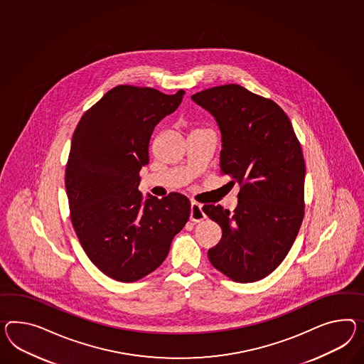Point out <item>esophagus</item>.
<instances>
[{
    "mask_svg": "<svg viewBox=\"0 0 364 364\" xmlns=\"http://www.w3.org/2000/svg\"><path fill=\"white\" fill-rule=\"evenodd\" d=\"M190 219L193 222H202L203 219H205V214L202 210V205L196 203V202H191V208H190Z\"/></svg>",
    "mask_w": 364,
    "mask_h": 364,
    "instance_id": "esophagus-1",
    "label": "esophagus"
}]
</instances>
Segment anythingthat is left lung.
Returning a JSON list of instances; mask_svg holds the SVG:
<instances>
[{
  "label": "left lung",
  "mask_w": 364,
  "mask_h": 364,
  "mask_svg": "<svg viewBox=\"0 0 364 364\" xmlns=\"http://www.w3.org/2000/svg\"><path fill=\"white\" fill-rule=\"evenodd\" d=\"M191 99L214 116L222 133L220 170L240 185L233 214L203 205L223 231L208 260L236 282L261 280L285 259L304 219L301 145L280 107L242 85L214 87Z\"/></svg>",
  "instance_id": "left-lung-1"
}]
</instances>
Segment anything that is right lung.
I'll return each instance as SVG.
<instances>
[{"label": "right lung", "mask_w": 364, "mask_h": 364, "mask_svg": "<svg viewBox=\"0 0 364 364\" xmlns=\"http://www.w3.org/2000/svg\"><path fill=\"white\" fill-rule=\"evenodd\" d=\"M183 95L117 85L75 129L65 181L71 222L90 260L113 280L133 282L157 269L188 220L186 196L139 191L151 133Z\"/></svg>", "instance_id": "1"}]
</instances>
